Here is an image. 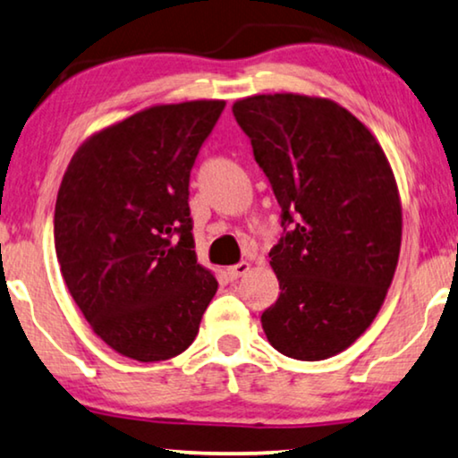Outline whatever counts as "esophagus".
Instances as JSON below:
<instances>
[{"label": "esophagus", "mask_w": 458, "mask_h": 458, "mask_svg": "<svg viewBox=\"0 0 458 458\" xmlns=\"http://www.w3.org/2000/svg\"><path fill=\"white\" fill-rule=\"evenodd\" d=\"M249 269H250V263H247V261H241V263H236V266H230L228 267V278L230 280L242 278V276L247 274Z\"/></svg>", "instance_id": "1"}]
</instances>
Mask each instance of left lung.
<instances>
[{
  "instance_id": "obj_1",
  "label": "left lung",
  "mask_w": 458,
  "mask_h": 458,
  "mask_svg": "<svg viewBox=\"0 0 458 458\" xmlns=\"http://www.w3.org/2000/svg\"><path fill=\"white\" fill-rule=\"evenodd\" d=\"M282 209L269 250L280 296L261 315L269 344L299 360L349 349L382 307L401 253L394 174L349 109L294 93L232 106Z\"/></svg>"
}]
</instances>
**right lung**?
<instances>
[{
    "label": "right lung",
    "instance_id": "right-lung-1",
    "mask_svg": "<svg viewBox=\"0 0 458 458\" xmlns=\"http://www.w3.org/2000/svg\"><path fill=\"white\" fill-rule=\"evenodd\" d=\"M226 101L156 106L79 147L55 201V255L93 332L153 363L199 332L217 282L197 263L191 170Z\"/></svg>",
    "mask_w": 458,
    "mask_h": 458
}]
</instances>
